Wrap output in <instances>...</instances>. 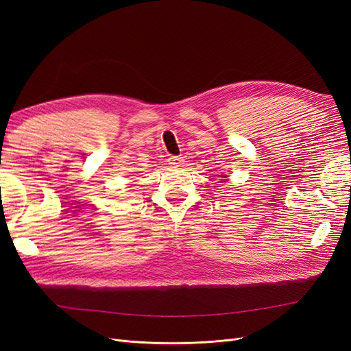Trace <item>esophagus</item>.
<instances>
[{
  "instance_id": "34e87169",
  "label": "esophagus",
  "mask_w": 351,
  "mask_h": 351,
  "mask_svg": "<svg viewBox=\"0 0 351 351\" xmlns=\"http://www.w3.org/2000/svg\"><path fill=\"white\" fill-rule=\"evenodd\" d=\"M168 164L173 167H182L183 165V158L182 156H169Z\"/></svg>"
}]
</instances>
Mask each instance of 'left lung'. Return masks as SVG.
<instances>
[{
	"label": "left lung",
	"instance_id": "obj_1",
	"mask_svg": "<svg viewBox=\"0 0 351 351\" xmlns=\"http://www.w3.org/2000/svg\"><path fill=\"white\" fill-rule=\"evenodd\" d=\"M224 178H227V177H226V176H224ZM224 182H226V180H224Z\"/></svg>",
	"mask_w": 351,
	"mask_h": 351
}]
</instances>
